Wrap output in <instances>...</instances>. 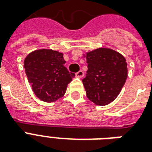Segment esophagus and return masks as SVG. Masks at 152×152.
<instances>
[{
	"mask_svg": "<svg viewBox=\"0 0 152 152\" xmlns=\"http://www.w3.org/2000/svg\"><path fill=\"white\" fill-rule=\"evenodd\" d=\"M83 75H84V74H83V72L81 71V70L76 73V77H78V78H82L83 76Z\"/></svg>",
	"mask_w": 152,
	"mask_h": 152,
	"instance_id": "esophagus-1",
	"label": "esophagus"
}]
</instances>
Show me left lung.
<instances>
[{
    "label": "left lung",
    "instance_id": "1",
    "mask_svg": "<svg viewBox=\"0 0 152 152\" xmlns=\"http://www.w3.org/2000/svg\"><path fill=\"white\" fill-rule=\"evenodd\" d=\"M88 71L82 80L87 97L105 106L118 97L128 76L126 60L110 49L99 48L87 53Z\"/></svg>",
    "mask_w": 152,
    "mask_h": 152
}]
</instances>
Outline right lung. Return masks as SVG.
<instances>
[{"label":"right lung","instance_id":"obj_1","mask_svg":"<svg viewBox=\"0 0 152 152\" xmlns=\"http://www.w3.org/2000/svg\"><path fill=\"white\" fill-rule=\"evenodd\" d=\"M63 53L52 50H35L24 60V69L32 90L44 102L61 98L75 74L64 67Z\"/></svg>","mask_w":152,"mask_h":152}]
</instances>
